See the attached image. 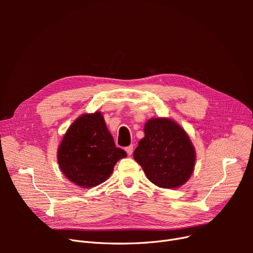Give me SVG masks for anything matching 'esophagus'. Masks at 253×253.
Returning a JSON list of instances; mask_svg holds the SVG:
<instances>
[{"label": "esophagus", "instance_id": "obj_1", "mask_svg": "<svg viewBox=\"0 0 253 253\" xmlns=\"http://www.w3.org/2000/svg\"><path fill=\"white\" fill-rule=\"evenodd\" d=\"M125 151L127 152V154H128V155H131L132 153H133V144H130V145H128L127 148H125Z\"/></svg>", "mask_w": 253, "mask_h": 253}]
</instances>
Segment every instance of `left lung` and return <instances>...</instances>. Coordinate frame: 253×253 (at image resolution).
Listing matches in <instances>:
<instances>
[{"mask_svg": "<svg viewBox=\"0 0 253 253\" xmlns=\"http://www.w3.org/2000/svg\"><path fill=\"white\" fill-rule=\"evenodd\" d=\"M144 137L133 153L150 181L158 187L174 189L193 173L195 150L185 131L169 119H151L144 126Z\"/></svg>", "mask_w": 253, "mask_h": 253, "instance_id": "8db88e82", "label": "left lung"}]
</instances>
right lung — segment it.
Instances as JSON below:
<instances>
[{
  "instance_id": "1",
  "label": "right lung",
  "mask_w": 253,
  "mask_h": 253,
  "mask_svg": "<svg viewBox=\"0 0 253 253\" xmlns=\"http://www.w3.org/2000/svg\"><path fill=\"white\" fill-rule=\"evenodd\" d=\"M127 156L117 148L99 112L86 114L72 124L59 145L57 159L62 173L82 188L108 179L114 166Z\"/></svg>"
}]
</instances>
